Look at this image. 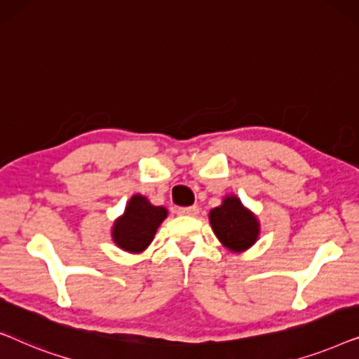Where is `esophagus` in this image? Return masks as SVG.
<instances>
[{"label": "esophagus", "mask_w": 359, "mask_h": 359, "mask_svg": "<svg viewBox=\"0 0 359 359\" xmlns=\"http://www.w3.org/2000/svg\"><path fill=\"white\" fill-rule=\"evenodd\" d=\"M180 215H189V217H194V215L199 214V209L196 205H191V208H180L178 209Z\"/></svg>", "instance_id": "34e87169"}]
</instances>
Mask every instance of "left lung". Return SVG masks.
Wrapping results in <instances>:
<instances>
[{
  "mask_svg": "<svg viewBox=\"0 0 359 359\" xmlns=\"http://www.w3.org/2000/svg\"><path fill=\"white\" fill-rule=\"evenodd\" d=\"M209 222L215 237L229 252L243 253L252 248L259 237V220L240 198L227 194L222 204L210 209Z\"/></svg>",
  "mask_w": 359,
  "mask_h": 359,
  "instance_id": "left-lung-1",
  "label": "left lung"
}]
</instances>
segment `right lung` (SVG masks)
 <instances>
[{"instance_id": "1", "label": "right lung", "mask_w": 359, "mask_h": 359, "mask_svg": "<svg viewBox=\"0 0 359 359\" xmlns=\"http://www.w3.org/2000/svg\"><path fill=\"white\" fill-rule=\"evenodd\" d=\"M166 217L168 210L163 205H154L145 196L134 194L126 204L124 214L112 224V242L124 252L142 253L154 242L156 230Z\"/></svg>"}]
</instances>
